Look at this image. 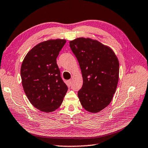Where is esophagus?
<instances>
[{
	"label": "esophagus",
	"instance_id": "obj_1",
	"mask_svg": "<svg viewBox=\"0 0 148 148\" xmlns=\"http://www.w3.org/2000/svg\"><path fill=\"white\" fill-rule=\"evenodd\" d=\"M67 83H68V84H69V86L72 84V80H71H71H69V81H67Z\"/></svg>",
	"mask_w": 148,
	"mask_h": 148
}]
</instances>
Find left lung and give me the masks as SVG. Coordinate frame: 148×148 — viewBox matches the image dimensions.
<instances>
[{
    "label": "left lung",
    "mask_w": 148,
    "mask_h": 148,
    "mask_svg": "<svg viewBox=\"0 0 148 148\" xmlns=\"http://www.w3.org/2000/svg\"><path fill=\"white\" fill-rule=\"evenodd\" d=\"M78 60L83 78L77 95L86 111L95 113L110 104L119 80V64L114 52L108 46L89 38L69 42Z\"/></svg>",
    "instance_id": "8db88e82"
}]
</instances>
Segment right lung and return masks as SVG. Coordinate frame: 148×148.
<instances>
[{
  "mask_svg": "<svg viewBox=\"0 0 148 148\" xmlns=\"http://www.w3.org/2000/svg\"><path fill=\"white\" fill-rule=\"evenodd\" d=\"M66 42L65 39L40 42L22 62L21 75L24 92L30 103L41 111H54L61 105L68 90L56 62Z\"/></svg>",
  "mask_w": 148,
  "mask_h": 148,
  "instance_id": "1",
  "label": "right lung"
}]
</instances>
